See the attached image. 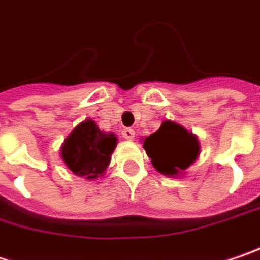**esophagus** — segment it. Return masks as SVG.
I'll return each instance as SVG.
<instances>
[{
	"label": "esophagus",
	"mask_w": 260,
	"mask_h": 260,
	"mask_svg": "<svg viewBox=\"0 0 260 260\" xmlns=\"http://www.w3.org/2000/svg\"><path fill=\"white\" fill-rule=\"evenodd\" d=\"M122 137H123L125 140L132 141V140L135 138V131L131 129V128H125V129H122Z\"/></svg>",
	"instance_id": "obj_1"
}]
</instances>
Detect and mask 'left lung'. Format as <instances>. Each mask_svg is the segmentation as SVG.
I'll list each match as a JSON object with an SVG mask.
<instances>
[{"label": "left lung", "instance_id": "1", "mask_svg": "<svg viewBox=\"0 0 260 260\" xmlns=\"http://www.w3.org/2000/svg\"><path fill=\"white\" fill-rule=\"evenodd\" d=\"M143 147L153 166L165 175H176L184 171L199 156L197 138L174 122H163L154 134L144 140Z\"/></svg>", "mask_w": 260, "mask_h": 260}]
</instances>
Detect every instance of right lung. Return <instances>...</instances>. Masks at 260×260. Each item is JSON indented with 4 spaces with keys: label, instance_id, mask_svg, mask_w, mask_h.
<instances>
[{
    "label": "right lung",
    "instance_id": "obj_1",
    "mask_svg": "<svg viewBox=\"0 0 260 260\" xmlns=\"http://www.w3.org/2000/svg\"><path fill=\"white\" fill-rule=\"evenodd\" d=\"M116 141L113 134L101 132L92 120H85L66 138L61 157L75 175L94 179L107 169Z\"/></svg>",
    "mask_w": 260,
    "mask_h": 260
}]
</instances>
